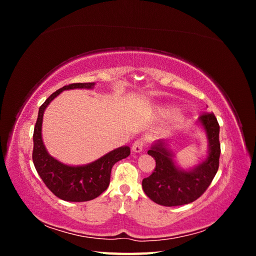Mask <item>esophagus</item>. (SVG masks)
<instances>
[{
	"label": "esophagus",
	"mask_w": 256,
	"mask_h": 256,
	"mask_svg": "<svg viewBox=\"0 0 256 256\" xmlns=\"http://www.w3.org/2000/svg\"><path fill=\"white\" fill-rule=\"evenodd\" d=\"M145 144H146V142L144 138H138V140H136L134 143L132 144V152H141L145 147Z\"/></svg>",
	"instance_id": "esophagus-1"
}]
</instances>
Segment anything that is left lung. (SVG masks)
Instances as JSON below:
<instances>
[{
    "label": "left lung",
    "mask_w": 256,
    "mask_h": 256,
    "mask_svg": "<svg viewBox=\"0 0 256 256\" xmlns=\"http://www.w3.org/2000/svg\"><path fill=\"white\" fill-rule=\"evenodd\" d=\"M198 122L206 131L209 142L208 157L192 171L175 166L171 154L164 141L152 145L147 154L156 161L154 172L143 180L145 194L162 206H180L194 202L207 190L219 168L220 126L212 112L200 115Z\"/></svg>",
    "instance_id": "1"
}]
</instances>
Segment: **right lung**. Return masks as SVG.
Returning a JSON list of instances; mask_svg holds the SVG:
<instances>
[{
	"mask_svg": "<svg viewBox=\"0 0 256 256\" xmlns=\"http://www.w3.org/2000/svg\"><path fill=\"white\" fill-rule=\"evenodd\" d=\"M95 83H72L54 92L40 106L33 134V162L38 175L48 189L67 202H86L99 196L110 184L111 170L116 162L130 154L128 146H122L104 157L82 166H70L54 159L48 154L42 138V116L46 108L65 90L92 88Z\"/></svg>",
	"mask_w": 256,
	"mask_h": 256,
	"instance_id": "obj_1",
	"label": "right lung"
}]
</instances>
